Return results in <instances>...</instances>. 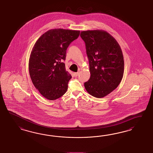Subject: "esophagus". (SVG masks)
<instances>
[{
	"instance_id": "1",
	"label": "esophagus",
	"mask_w": 153,
	"mask_h": 153,
	"mask_svg": "<svg viewBox=\"0 0 153 153\" xmlns=\"http://www.w3.org/2000/svg\"><path fill=\"white\" fill-rule=\"evenodd\" d=\"M79 72H75V73H74V77H77V76H78L79 75Z\"/></svg>"
}]
</instances>
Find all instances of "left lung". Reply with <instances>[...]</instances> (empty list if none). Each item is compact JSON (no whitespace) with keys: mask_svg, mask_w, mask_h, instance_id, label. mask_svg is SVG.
I'll return each mask as SVG.
<instances>
[{"mask_svg":"<svg viewBox=\"0 0 153 153\" xmlns=\"http://www.w3.org/2000/svg\"><path fill=\"white\" fill-rule=\"evenodd\" d=\"M80 36L85 43L91 74L85 87L92 96L102 98L116 88L123 79L122 51L115 39L106 31H82Z\"/></svg>","mask_w":153,"mask_h":153,"instance_id":"obj_1","label":"left lung"}]
</instances>
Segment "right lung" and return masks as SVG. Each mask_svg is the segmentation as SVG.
<instances>
[{"instance_id":"1","label":"right lung","mask_w":153,"mask_h":153,"mask_svg":"<svg viewBox=\"0 0 153 153\" xmlns=\"http://www.w3.org/2000/svg\"><path fill=\"white\" fill-rule=\"evenodd\" d=\"M79 33V30L51 29L34 44L29 58V74L34 86L47 99H57L68 89L72 76L63 62L68 47Z\"/></svg>"}]
</instances>
